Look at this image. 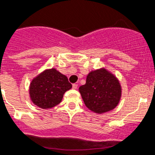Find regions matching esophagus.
I'll return each instance as SVG.
<instances>
[{
	"label": "esophagus",
	"instance_id": "34e87169",
	"mask_svg": "<svg viewBox=\"0 0 155 155\" xmlns=\"http://www.w3.org/2000/svg\"><path fill=\"white\" fill-rule=\"evenodd\" d=\"M77 87H78V84H72V88H73V89H76Z\"/></svg>",
	"mask_w": 155,
	"mask_h": 155
}]
</instances>
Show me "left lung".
Returning a JSON list of instances; mask_svg holds the SVG:
<instances>
[{
    "label": "left lung",
    "instance_id": "8db88e82",
    "mask_svg": "<svg viewBox=\"0 0 155 155\" xmlns=\"http://www.w3.org/2000/svg\"><path fill=\"white\" fill-rule=\"evenodd\" d=\"M79 90L86 106L97 114L114 110L121 95L117 79L103 68L91 71L87 76L86 84Z\"/></svg>",
    "mask_w": 155,
    "mask_h": 155
}]
</instances>
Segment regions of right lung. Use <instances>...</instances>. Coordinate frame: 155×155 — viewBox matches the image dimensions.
Wrapping results in <instances>:
<instances>
[{
	"instance_id": "add662e5",
	"label": "right lung",
	"mask_w": 155,
	"mask_h": 155,
	"mask_svg": "<svg viewBox=\"0 0 155 155\" xmlns=\"http://www.w3.org/2000/svg\"><path fill=\"white\" fill-rule=\"evenodd\" d=\"M71 88L65 75L54 68L45 70L31 82L30 97L41 109H50L61 102L64 94Z\"/></svg>"
}]
</instances>
